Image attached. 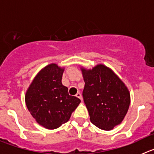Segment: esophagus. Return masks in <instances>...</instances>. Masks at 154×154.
I'll list each match as a JSON object with an SVG mask.
<instances>
[{
	"label": "esophagus",
	"mask_w": 154,
	"mask_h": 154,
	"mask_svg": "<svg viewBox=\"0 0 154 154\" xmlns=\"http://www.w3.org/2000/svg\"><path fill=\"white\" fill-rule=\"evenodd\" d=\"M75 96H76V97H78L79 99H80L81 100H82V95H81V93H80L79 92H77V94H76Z\"/></svg>",
	"instance_id": "esophagus-1"
}]
</instances>
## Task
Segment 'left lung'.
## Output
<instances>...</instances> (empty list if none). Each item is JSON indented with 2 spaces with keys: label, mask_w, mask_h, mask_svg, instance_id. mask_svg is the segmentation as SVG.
Masks as SVG:
<instances>
[{
  "label": "left lung",
  "mask_w": 154,
  "mask_h": 154,
  "mask_svg": "<svg viewBox=\"0 0 154 154\" xmlns=\"http://www.w3.org/2000/svg\"><path fill=\"white\" fill-rule=\"evenodd\" d=\"M85 87L82 96L90 121L103 130L120 124L130 104L129 89L113 71L103 64L81 67Z\"/></svg>",
  "instance_id": "8db88e82"
}]
</instances>
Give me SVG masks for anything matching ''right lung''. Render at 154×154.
<instances>
[{
	"mask_svg": "<svg viewBox=\"0 0 154 154\" xmlns=\"http://www.w3.org/2000/svg\"><path fill=\"white\" fill-rule=\"evenodd\" d=\"M64 70L55 63L46 65L36 75L25 94L30 113L39 125L48 130L68 122L81 102L70 96L67 87L62 85Z\"/></svg>",
	"mask_w": 154,
	"mask_h": 154,
	"instance_id": "obj_1",
	"label": "right lung"
}]
</instances>
